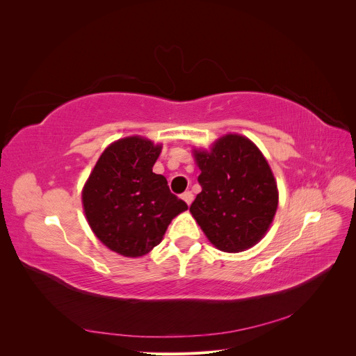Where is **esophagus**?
<instances>
[{
    "mask_svg": "<svg viewBox=\"0 0 356 356\" xmlns=\"http://www.w3.org/2000/svg\"><path fill=\"white\" fill-rule=\"evenodd\" d=\"M181 197H182V200H184L187 204H191L193 199H195V197H193V193H191V191H184V193H182V195H181Z\"/></svg>",
    "mask_w": 356,
    "mask_h": 356,
    "instance_id": "obj_1",
    "label": "esophagus"
}]
</instances>
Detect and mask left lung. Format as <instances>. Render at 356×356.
<instances>
[{
  "mask_svg": "<svg viewBox=\"0 0 356 356\" xmlns=\"http://www.w3.org/2000/svg\"><path fill=\"white\" fill-rule=\"evenodd\" d=\"M202 191L190 212L209 242L241 252L263 239L277 209V186L266 157L250 139L229 134L211 152L195 149Z\"/></svg>",
  "mask_w": 356,
  "mask_h": 356,
  "instance_id": "1",
  "label": "left lung"
}]
</instances>
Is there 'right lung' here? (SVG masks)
<instances>
[{"label":"right lung","mask_w":356,"mask_h":356,"mask_svg":"<svg viewBox=\"0 0 356 356\" xmlns=\"http://www.w3.org/2000/svg\"><path fill=\"white\" fill-rule=\"evenodd\" d=\"M161 152L143 136H127L105 148L84 184L81 200L92 232L124 257H143L157 246L170 221L187 209L153 172Z\"/></svg>","instance_id":"1"}]
</instances>
